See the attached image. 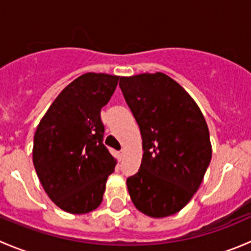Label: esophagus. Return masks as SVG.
Returning a JSON list of instances; mask_svg holds the SVG:
<instances>
[{"label": "esophagus", "mask_w": 251, "mask_h": 251, "mask_svg": "<svg viewBox=\"0 0 251 251\" xmlns=\"http://www.w3.org/2000/svg\"><path fill=\"white\" fill-rule=\"evenodd\" d=\"M124 154H125V151H124V149H121V151H120V153H119V155H120V158H123V156H124Z\"/></svg>", "instance_id": "obj_1"}]
</instances>
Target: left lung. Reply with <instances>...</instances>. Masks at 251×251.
Masks as SVG:
<instances>
[{
	"label": "left lung",
	"instance_id": "1",
	"mask_svg": "<svg viewBox=\"0 0 251 251\" xmlns=\"http://www.w3.org/2000/svg\"><path fill=\"white\" fill-rule=\"evenodd\" d=\"M120 90L140 126L143 158L126 181L131 201L151 217L186 206L211 160L209 128L191 96L168 75L120 77Z\"/></svg>",
	"mask_w": 251,
	"mask_h": 251
}]
</instances>
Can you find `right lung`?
I'll return each instance as SVG.
<instances>
[{
    "instance_id": "right-lung-1",
    "label": "right lung",
    "mask_w": 251,
    "mask_h": 251,
    "mask_svg": "<svg viewBox=\"0 0 251 251\" xmlns=\"http://www.w3.org/2000/svg\"><path fill=\"white\" fill-rule=\"evenodd\" d=\"M119 76L87 73L59 93L40 121L32 159L42 187L57 206L86 214L102 203L115 159L103 144L100 110Z\"/></svg>"
}]
</instances>
